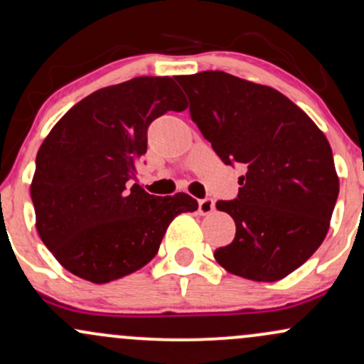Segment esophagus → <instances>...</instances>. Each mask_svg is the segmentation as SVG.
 Wrapping results in <instances>:
<instances>
[{
  "instance_id": "1",
  "label": "esophagus",
  "mask_w": 364,
  "mask_h": 364,
  "mask_svg": "<svg viewBox=\"0 0 364 364\" xmlns=\"http://www.w3.org/2000/svg\"><path fill=\"white\" fill-rule=\"evenodd\" d=\"M214 208H215V205H214V200L212 198H203L198 202V212L202 215L212 214V212H214Z\"/></svg>"
}]
</instances>
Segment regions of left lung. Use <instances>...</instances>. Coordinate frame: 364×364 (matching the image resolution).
Instances as JSON below:
<instances>
[{"label": "left lung", "instance_id": "1", "mask_svg": "<svg viewBox=\"0 0 364 364\" xmlns=\"http://www.w3.org/2000/svg\"><path fill=\"white\" fill-rule=\"evenodd\" d=\"M178 82L217 156L246 168L237 198L215 203L236 224L232 243L215 250L217 263L250 281H281L327 236L339 195L327 136L272 87L225 72L183 75Z\"/></svg>", "mask_w": 364, "mask_h": 364}]
</instances>
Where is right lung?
I'll return each instance as SVG.
<instances>
[{
    "label": "right lung",
    "instance_id": "add662e5",
    "mask_svg": "<svg viewBox=\"0 0 364 364\" xmlns=\"http://www.w3.org/2000/svg\"><path fill=\"white\" fill-rule=\"evenodd\" d=\"M186 107L171 77H136L95 90L54 124L37 152L31 196L37 232L68 272L94 284L136 272L157 255L171 220L198 208L186 193L129 186L149 124Z\"/></svg>",
    "mask_w": 364,
    "mask_h": 364
}]
</instances>
